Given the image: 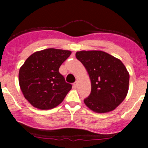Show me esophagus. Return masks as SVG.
I'll return each mask as SVG.
<instances>
[{
    "instance_id": "obj_1",
    "label": "esophagus",
    "mask_w": 148,
    "mask_h": 148,
    "mask_svg": "<svg viewBox=\"0 0 148 148\" xmlns=\"http://www.w3.org/2000/svg\"><path fill=\"white\" fill-rule=\"evenodd\" d=\"M77 82H74V84H73V87L74 88H77Z\"/></svg>"
}]
</instances>
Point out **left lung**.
Instances as JSON below:
<instances>
[{"label":"left lung","instance_id":"8db88e82","mask_svg":"<svg viewBox=\"0 0 148 148\" xmlns=\"http://www.w3.org/2000/svg\"><path fill=\"white\" fill-rule=\"evenodd\" d=\"M76 57L89 74L92 90L84 102L95 112L114 110L126 97L130 74L120 59L102 51H81Z\"/></svg>","mask_w":148,"mask_h":148}]
</instances>
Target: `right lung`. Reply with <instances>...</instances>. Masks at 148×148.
<instances>
[{
	"label": "right lung",
	"instance_id": "add662e5",
	"mask_svg": "<svg viewBox=\"0 0 148 148\" xmlns=\"http://www.w3.org/2000/svg\"><path fill=\"white\" fill-rule=\"evenodd\" d=\"M71 52L47 49L31 54L20 68L18 81L24 97L34 107L49 110L62 102L71 90L59 69Z\"/></svg>",
	"mask_w": 148,
	"mask_h": 148
}]
</instances>
